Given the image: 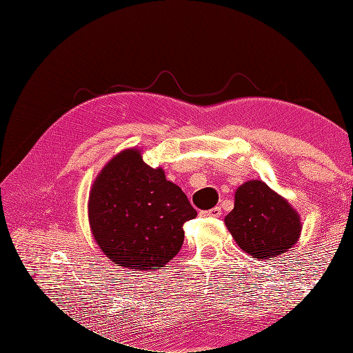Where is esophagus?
I'll return each mask as SVG.
<instances>
[{"label":"esophagus","instance_id":"1","mask_svg":"<svg viewBox=\"0 0 353 353\" xmlns=\"http://www.w3.org/2000/svg\"><path fill=\"white\" fill-rule=\"evenodd\" d=\"M222 215V210L219 206L216 208H212L209 210H201L200 212V216H213V218H219Z\"/></svg>","mask_w":353,"mask_h":353}]
</instances>
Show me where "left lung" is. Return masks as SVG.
Masks as SVG:
<instances>
[{
    "label": "left lung",
    "mask_w": 353,
    "mask_h": 353,
    "mask_svg": "<svg viewBox=\"0 0 353 353\" xmlns=\"http://www.w3.org/2000/svg\"><path fill=\"white\" fill-rule=\"evenodd\" d=\"M225 223L240 249L258 259L287 252L302 230L297 212L262 181L239 187Z\"/></svg>",
    "instance_id": "left-lung-1"
}]
</instances>
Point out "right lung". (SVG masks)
<instances>
[{
    "label": "right lung",
    "mask_w": 353,
    "mask_h": 353,
    "mask_svg": "<svg viewBox=\"0 0 353 353\" xmlns=\"http://www.w3.org/2000/svg\"><path fill=\"white\" fill-rule=\"evenodd\" d=\"M90 225L100 249L130 270H162L184 243L183 225L197 216L162 168L132 148L114 156L92 185Z\"/></svg>",
    "instance_id": "1"
}]
</instances>
